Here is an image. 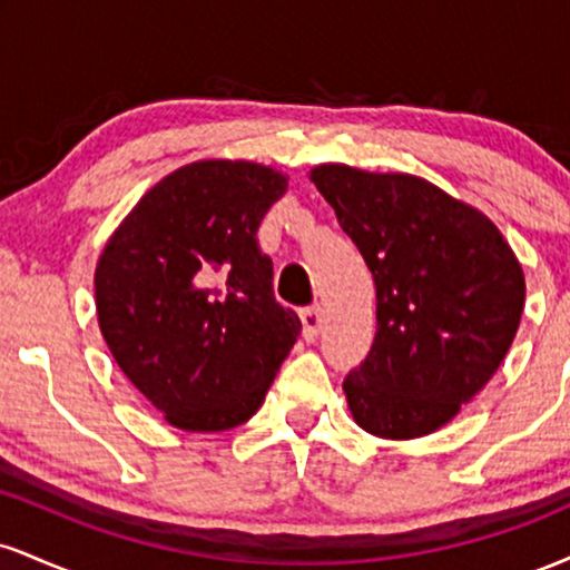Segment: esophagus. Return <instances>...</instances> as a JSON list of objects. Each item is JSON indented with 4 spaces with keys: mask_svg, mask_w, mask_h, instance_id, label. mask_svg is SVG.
<instances>
[{
    "mask_svg": "<svg viewBox=\"0 0 570 570\" xmlns=\"http://www.w3.org/2000/svg\"><path fill=\"white\" fill-rule=\"evenodd\" d=\"M322 324H324V307L322 305H311L303 311V335L307 343H313V340L318 337V332H322Z\"/></svg>",
    "mask_w": 570,
    "mask_h": 570,
    "instance_id": "34e87169",
    "label": "esophagus"
}]
</instances>
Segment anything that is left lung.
I'll list each match as a JSON object with an SVG mask.
<instances>
[{
  "mask_svg": "<svg viewBox=\"0 0 570 570\" xmlns=\"http://www.w3.org/2000/svg\"><path fill=\"white\" fill-rule=\"evenodd\" d=\"M311 181L375 278V343L343 381L353 421L383 440L431 434L501 367L522 267L485 214L421 176L330 163Z\"/></svg>",
  "mask_w": 570,
  "mask_h": 570,
  "instance_id": "8db88e82",
  "label": "left lung"
}]
</instances>
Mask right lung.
Masks as SVG:
<instances>
[{"label":"right lung","instance_id":"right-lung-1","mask_svg":"<svg viewBox=\"0 0 570 570\" xmlns=\"http://www.w3.org/2000/svg\"><path fill=\"white\" fill-rule=\"evenodd\" d=\"M286 176L246 160L168 174L122 219L96 267V313L115 362L166 421L227 431L259 410L297 343L257 244Z\"/></svg>","mask_w":570,"mask_h":570}]
</instances>
